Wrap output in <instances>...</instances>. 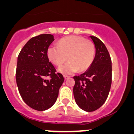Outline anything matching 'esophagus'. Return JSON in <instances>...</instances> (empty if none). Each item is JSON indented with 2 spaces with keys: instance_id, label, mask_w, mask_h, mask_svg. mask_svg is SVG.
Wrapping results in <instances>:
<instances>
[{
  "instance_id": "esophagus-1",
  "label": "esophagus",
  "mask_w": 134,
  "mask_h": 134,
  "mask_svg": "<svg viewBox=\"0 0 134 134\" xmlns=\"http://www.w3.org/2000/svg\"><path fill=\"white\" fill-rule=\"evenodd\" d=\"M64 77L65 80H66V79H69L70 76H67V75H64Z\"/></svg>"
}]
</instances>
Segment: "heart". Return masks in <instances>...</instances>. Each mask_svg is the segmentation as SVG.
I'll use <instances>...</instances> for the list:
<instances>
[{
  "mask_svg": "<svg viewBox=\"0 0 134 134\" xmlns=\"http://www.w3.org/2000/svg\"><path fill=\"white\" fill-rule=\"evenodd\" d=\"M49 61L57 66H61L67 60L69 62L60 67L59 72L66 74L77 71L86 70L94 58L95 48L92 42L79 35L65 37L58 41L57 46H51L47 52Z\"/></svg>",
  "mask_w": 134,
  "mask_h": 134,
  "instance_id": "1",
  "label": "heart"
}]
</instances>
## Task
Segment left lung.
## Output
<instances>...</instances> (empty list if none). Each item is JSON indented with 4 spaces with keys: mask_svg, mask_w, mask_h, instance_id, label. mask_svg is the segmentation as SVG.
Wrapping results in <instances>:
<instances>
[{
    "mask_svg": "<svg viewBox=\"0 0 134 134\" xmlns=\"http://www.w3.org/2000/svg\"><path fill=\"white\" fill-rule=\"evenodd\" d=\"M96 54L90 68L80 76H75L73 93L80 109L91 112L98 109L107 100L112 82V65L106 46L97 37L91 36Z\"/></svg>",
    "mask_w": 134,
    "mask_h": 134,
    "instance_id": "1",
    "label": "left lung"
}]
</instances>
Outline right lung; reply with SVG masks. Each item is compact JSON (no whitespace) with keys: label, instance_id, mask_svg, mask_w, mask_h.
I'll return each mask as SVG.
<instances>
[{"label":"right lung","instance_id":"right-lung-1","mask_svg":"<svg viewBox=\"0 0 134 134\" xmlns=\"http://www.w3.org/2000/svg\"><path fill=\"white\" fill-rule=\"evenodd\" d=\"M54 40L51 34L32 37L21 49L17 58L16 81L19 91L24 102L37 111H45L55 103L64 80L47 54Z\"/></svg>","mask_w":134,"mask_h":134}]
</instances>
